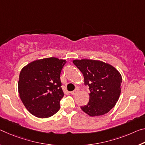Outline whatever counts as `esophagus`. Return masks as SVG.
<instances>
[{"label": "esophagus", "instance_id": "34e87169", "mask_svg": "<svg viewBox=\"0 0 145 145\" xmlns=\"http://www.w3.org/2000/svg\"><path fill=\"white\" fill-rule=\"evenodd\" d=\"M77 89H75V90H73V91H70V93L72 94V95H75V93H77Z\"/></svg>", "mask_w": 145, "mask_h": 145}]
</instances>
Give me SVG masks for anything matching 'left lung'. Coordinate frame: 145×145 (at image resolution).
<instances>
[{"label":"left lung","instance_id":"1","mask_svg":"<svg viewBox=\"0 0 145 145\" xmlns=\"http://www.w3.org/2000/svg\"><path fill=\"white\" fill-rule=\"evenodd\" d=\"M73 64L83 74L84 85L90 91L88 104L81 106L91 117L107 114L115 106L121 94L122 77L113 66L103 61L82 59Z\"/></svg>","mask_w":145,"mask_h":145}]
</instances>
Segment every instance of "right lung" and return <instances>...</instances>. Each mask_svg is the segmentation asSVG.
<instances>
[{"label":"right lung","instance_id":"add662e5","mask_svg":"<svg viewBox=\"0 0 145 145\" xmlns=\"http://www.w3.org/2000/svg\"><path fill=\"white\" fill-rule=\"evenodd\" d=\"M65 60L50 57L33 61L22 69L18 89L23 104L37 118H47L60 109L63 97L60 75Z\"/></svg>","mask_w":145,"mask_h":145}]
</instances>
